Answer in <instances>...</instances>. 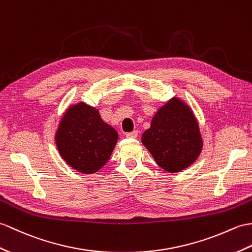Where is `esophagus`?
<instances>
[{
  "mask_svg": "<svg viewBox=\"0 0 252 252\" xmlns=\"http://www.w3.org/2000/svg\"><path fill=\"white\" fill-rule=\"evenodd\" d=\"M138 135V132L137 131H133V132H130V133H126V136L127 138H136Z\"/></svg>",
  "mask_w": 252,
  "mask_h": 252,
  "instance_id": "34e87169",
  "label": "esophagus"
}]
</instances>
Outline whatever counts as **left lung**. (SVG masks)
I'll return each instance as SVG.
<instances>
[{
  "instance_id": "obj_1",
  "label": "left lung",
  "mask_w": 252,
  "mask_h": 252,
  "mask_svg": "<svg viewBox=\"0 0 252 252\" xmlns=\"http://www.w3.org/2000/svg\"><path fill=\"white\" fill-rule=\"evenodd\" d=\"M142 143L158 165L168 173L188 168L200 157L203 138L192 108L173 96L157 110Z\"/></svg>"
}]
</instances>
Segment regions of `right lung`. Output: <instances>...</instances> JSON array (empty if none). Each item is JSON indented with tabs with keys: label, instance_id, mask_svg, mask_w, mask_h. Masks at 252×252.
I'll return each mask as SVG.
<instances>
[{
	"label": "right lung",
	"instance_id": "1",
	"mask_svg": "<svg viewBox=\"0 0 252 252\" xmlns=\"http://www.w3.org/2000/svg\"><path fill=\"white\" fill-rule=\"evenodd\" d=\"M118 137V132L102 119L98 109L84 102L69 105L55 133L62 159L83 174H94L105 165Z\"/></svg>",
	"mask_w": 252,
	"mask_h": 252
}]
</instances>
